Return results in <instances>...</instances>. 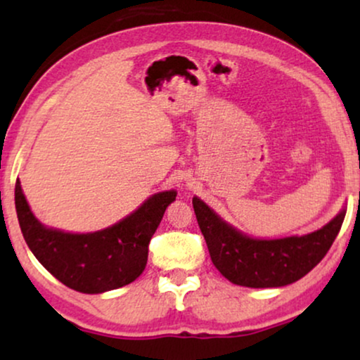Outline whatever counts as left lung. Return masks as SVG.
Here are the masks:
<instances>
[{
  "label": "left lung",
  "instance_id": "8db88e82",
  "mask_svg": "<svg viewBox=\"0 0 360 360\" xmlns=\"http://www.w3.org/2000/svg\"><path fill=\"white\" fill-rule=\"evenodd\" d=\"M193 210L214 267L229 282L250 288L285 287L304 277L326 255L346 216L344 208L321 229L304 236L254 239L221 219L196 196Z\"/></svg>",
  "mask_w": 360,
  "mask_h": 360
}]
</instances>
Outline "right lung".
Wrapping results in <instances>:
<instances>
[{"label": "right lung", "instance_id": "add662e5", "mask_svg": "<svg viewBox=\"0 0 360 360\" xmlns=\"http://www.w3.org/2000/svg\"><path fill=\"white\" fill-rule=\"evenodd\" d=\"M175 196V190L160 191L110 228L72 234L46 228L29 208L19 179L14 188L18 221L29 249L53 277L82 293L124 287L144 272L152 236Z\"/></svg>", "mask_w": 360, "mask_h": 360}]
</instances>
